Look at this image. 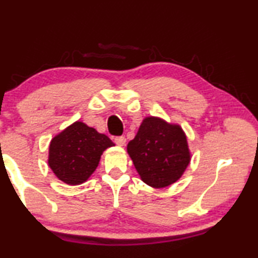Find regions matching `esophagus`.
I'll return each mask as SVG.
<instances>
[{
	"label": "esophagus",
	"instance_id": "1",
	"mask_svg": "<svg viewBox=\"0 0 258 258\" xmlns=\"http://www.w3.org/2000/svg\"><path fill=\"white\" fill-rule=\"evenodd\" d=\"M114 141H115V143L117 144V146H124L125 144V137L124 136H116L115 139H114Z\"/></svg>",
	"mask_w": 258,
	"mask_h": 258
}]
</instances>
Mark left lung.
<instances>
[{
    "mask_svg": "<svg viewBox=\"0 0 258 258\" xmlns=\"http://www.w3.org/2000/svg\"><path fill=\"white\" fill-rule=\"evenodd\" d=\"M141 179L153 188H164L183 175L190 162L185 134L177 124L146 117L126 147Z\"/></svg>",
    "mask_w": 258,
    "mask_h": 258,
    "instance_id": "obj_1",
    "label": "left lung"
}]
</instances>
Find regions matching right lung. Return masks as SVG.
I'll list each match as a JSON object with an SVG mask.
<instances>
[{"instance_id":"right-lung-1","label":"right lung","mask_w":258,"mask_h":258,"mask_svg":"<svg viewBox=\"0 0 258 258\" xmlns=\"http://www.w3.org/2000/svg\"><path fill=\"white\" fill-rule=\"evenodd\" d=\"M112 146L104 134L77 121L51 140L48 164L62 182L81 184L96 170L102 153Z\"/></svg>"}]
</instances>
